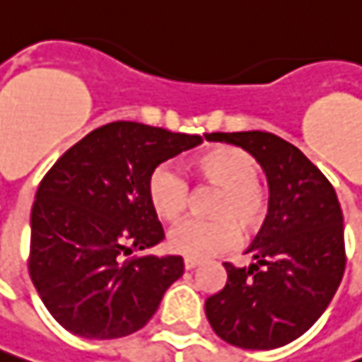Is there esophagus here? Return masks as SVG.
<instances>
[{
	"label": "esophagus",
	"mask_w": 362,
	"mask_h": 362,
	"mask_svg": "<svg viewBox=\"0 0 362 362\" xmlns=\"http://www.w3.org/2000/svg\"><path fill=\"white\" fill-rule=\"evenodd\" d=\"M200 264V260H194V258H184V268L186 270H192V268H196Z\"/></svg>",
	"instance_id": "esophagus-1"
}]
</instances>
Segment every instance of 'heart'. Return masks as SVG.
Wrapping results in <instances>:
<instances>
[{"label":"heart","mask_w":362,"mask_h":362,"mask_svg":"<svg viewBox=\"0 0 362 362\" xmlns=\"http://www.w3.org/2000/svg\"><path fill=\"white\" fill-rule=\"evenodd\" d=\"M194 174L206 184L218 186L212 214L216 218H188L168 234L172 252L204 260L230 250L238 240V226L244 232L258 230L268 218L267 188L258 182V162L243 148L218 146L198 156ZM148 200L158 218L174 222L186 212L190 186L180 170L160 164L148 178Z\"/></svg>","instance_id":"obj_1"}]
</instances>
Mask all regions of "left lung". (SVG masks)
Listing matches in <instances>:
<instances>
[{"instance_id":"8db88e82","label":"left lung","mask_w":362,"mask_h":362,"mask_svg":"<svg viewBox=\"0 0 362 362\" xmlns=\"http://www.w3.org/2000/svg\"><path fill=\"white\" fill-rule=\"evenodd\" d=\"M206 138L250 152L270 190L268 218L246 250L255 262H224L228 281L206 300V318L228 344L279 349L317 322L343 281V210L327 176L279 136L255 130Z\"/></svg>"}]
</instances>
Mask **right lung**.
Wrapping results in <instances>:
<instances>
[{
	"label": "right lung",
	"mask_w": 362,
	"mask_h": 362,
	"mask_svg": "<svg viewBox=\"0 0 362 362\" xmlns=\"http://www.w3.org/2000/svg\"><path fill=\"white\" fill-rule=\"evenodd\" d=\"M202 144L138 122H112L74 144L40 182L30 276L45 308L83 339H119L154 317L184 274L182 256H132L162 243L148 178Z\"/></svg>",
	"instance_id": "add662e5"
}]
</instances>
